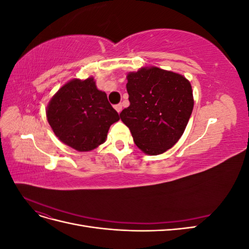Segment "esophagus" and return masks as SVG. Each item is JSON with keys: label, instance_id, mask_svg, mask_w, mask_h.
<instances>
[{"label": "esophagus", "instance_id": "obj_1", "mask_svg": "<svg viewBox=\"0 0 249 249\" xmlns=\"http://www.w3.org/2000/svg\"><path fill=\"white\" fill-rule=\"evenodd\" d=\"M114 108H115V110H116L118 113H120V112H122V110H123V105H122V104L115 105Z\"/></svg>", "mask_w": 249, "mask_h": 249}]
</instances>
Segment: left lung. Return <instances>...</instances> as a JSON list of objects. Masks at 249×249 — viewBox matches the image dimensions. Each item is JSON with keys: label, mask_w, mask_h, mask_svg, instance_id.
I'll return each mask as SVG.
<instances>
[{"label": "left lung", "mask_w": 249, "mask_h": 249, "mask_svg": "<svg viewBox=\"0 0 249 249\" xmlns=\"http://www.w3.org/2000/svg\"><path fill=\"white\" fill-rule=\"evenodd\" d=\"M126 79L130 106L120 113V119L143 153H165L178 141L191 116L194 100L190 82L156 66L129 72Z\"/></svg>", "instance_id": "1"}]
</instances>
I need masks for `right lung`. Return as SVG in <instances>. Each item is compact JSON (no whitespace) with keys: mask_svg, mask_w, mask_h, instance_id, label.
<instances>
[{"mask_svg":"<svg viewBox=\"0 0 249 249\" xmlns=\"http://www.w3.org/2000/svg\"><path fill=\"white\" fill-rule=\"evenodd\" d=\"M47 118L60 141L89 152L106 141L110 125L119 115L90 77L72 79L60 88L48 105Z\"/></svg>","mask_w":249,"mask_h":249,"instance_id":"obj_1","label":"right lung"}]
</instances>
